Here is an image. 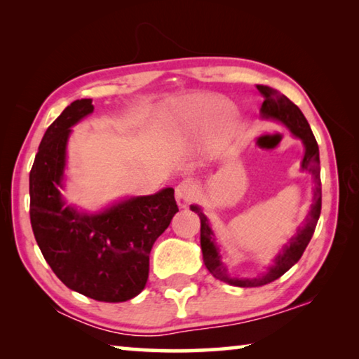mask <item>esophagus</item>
Here are the masks:
<instances>
[{
    "mask_svg": "<svg viewBox=\"0 0 359 359\" xmlns=\"http://www.w3.org/2000/svg\"><path fill=\"white\" fill-rule=\"evenodd\" d=\"M194 198V187L190 182H182L175 188V201L180 209H187Z\"/></svg>",
    "mask_w": 359,
    "mask_h": 359,
    "instance_id": "esophagus-1",
    "label": "esophagus"
}]
</instances>
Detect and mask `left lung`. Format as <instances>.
Returning <instances> with one entry per match:
<instances>
[{
	"mask_svg": "<svg viewBox=\"0 0 359 359\" xmlns=\"http://www.w3.org/2000/svg\"><path fill=\"white\" fill-rule=\"evenodd\" d=\"M258 92L263 96L264 101L261 104L259 114L263 120H274L287 126L291 135L299 139L304 145V158L301 161V171H306L312 175L313 188H312V204L311 210L306 215V220L296 229L294 236L282 247V250L276 255L272 263L266 267L264 272L255 277H238L229 274L228 266L223 263L220 247L217 244V238L214 229L210 226L209 218L204 215L201 205L193 204L190 209L194 214L199 215L201 220V250L204 264L209 272L215 278L222 282H226L234 287H263L266 283H271L282 277L285 272L291 269L299 258L304 250L311 242L315 226L320 218L321 212V180H320V151L318 144L315 141V136L309 126L306 117L301 112L294 102H291L287 96L282 95L277 90L267 87V85H257Z\"/></svg>",
	"mask_w": 359,
	"mask_h": 359,
	"instance_id": "left-lung-1",
	"label": "left lung"
}]
</instances>
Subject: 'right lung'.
<instances>
[{"label": "right lung", "instance_id": "right-lung-1", "mask_svg": "<svg viewBox=\"0 0 359 359\" xmlns=\"http://www.w3.org/2000/svg\"><path fill=\"white\" fill-rule=\"evenodd\" d=\"M93 109L92 100H76L47 128L29 172V220L42 257L66 287L95 301L125 302L144 290L151 247L179 208L171 187L98 212L66 204L71 128Z\"/></svg>", "mask_w": 359, "mask_h": 359}]
</instances>
